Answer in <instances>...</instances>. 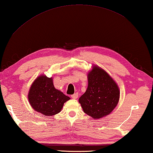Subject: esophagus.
Returning <instances> with one entry per match:
<instances>
[{
	"mask_svg": "<svg viewBox=\"0 0 153 153\" xmlns=\"http://www.w3.org/2000/svg\"><path fill=\"white\" fill-rule=\"evenodd\" d=\"M77 97H78V94H77V93H75L74 94L71 95V98H74V99H76Z\"/></svg>",
	"mask_w": 153,
	"mask_h": 153,
	"instance_id": "obj_1",
	"label": "esophagus"
}]
</instances>
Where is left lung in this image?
<instances>
[{
	"label": "left lung",
	"mask_w": 153,
	"mask_h": 153,
	"mask_svg": "<svg viewBox=\"0 0 153 153\" xmlns=\"http://www.w3.org/2000/svg\"><path fill=\"white\" fill-rule=\"evenodd\" d=\"M88 82L86 91L79 98L84 112L94 120L109 115L120 100L117 83L107 72L95 65L88 73Z\"/></svg>",
	"instance_id": "1"
}]
</instances>
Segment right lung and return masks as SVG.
Wrapping results in <instances>:
<instances>
[{"label": "right lung", "instance_id": "obj_1", "mask_svg": "<svg viewBox=\"0 0 153 153\" xmlns=\"http://www.w3.org/2000/svg\"><path fill=\"white\" fill-rule=\"evenodd\" d=\"M27 98L33 110L47 117L59 113L64 103L70 99L56 89L53 77H48L46 75L36 77L31 85Z\"/></svg>", "mask_w": 153, "mask_h": 153}]
</instances>
